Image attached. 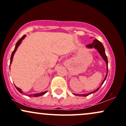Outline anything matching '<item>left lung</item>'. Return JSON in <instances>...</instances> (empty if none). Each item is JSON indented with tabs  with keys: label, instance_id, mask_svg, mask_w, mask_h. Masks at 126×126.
Returning <instances> with one entry per match:
<instances>
[{
	"label": "left lung",
	"instance_id": "left-lung-1",
	"mask_svg": "<svg viewBox=\"0 0 126 126\" xmlns=\"http://www.w3.org/2000/svg\"><path fill=\"white\" fill-rule=\"evenodd\" d=\"M86 47H88V48H94V49H97V51H98L99 53H100V55H101V56H102V58L104 59V60L106 62V63H107V74H106L105 79H104V80H103L102 83H101V86H100L97 89H96L95 90H94V92H90V93H89V94H74L75 95L80 96H86L89 95V94H94V93H95L96 92H97V90L99 89V88L101 87V86L102 85L103 83H104V81H105V80H106V79H107V75H108V58H107V55H106V54H105V48H104V46H103L102 43L101 42H99V40H96V39H94V42H93L92 43H91V44H89V45H86Z\"/></svg>",
	"mask_w": 126,
	"mask_h": 126
}]
</instances>
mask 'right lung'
Returning a JSON list of instances; mask_svg holds the SVG:
<instances>
[{
    "instance_id": "1",
    "label": "right lung",
    "mask_w": 126,
    "mask_h": 126,
    "mask_svg": "<svg viewBox=\"0 0 126 126\" xmlns=\"http://www.w3.org/2000/svg\"><path fill=\"white\" fill-rule=\"evenodd\" d=\"M25 35H24L20 39H19V40L17 42H16V45H15V49H14V51L12 52V54H11V60H10V65H9V67L10 66H11V63H12V59H13V57H14V53H15V52H16V49H17V48L18 46H19V45L21 44V43L22 42V40H23L24 39L25 37ZM15 87H16V89H17L18 91L19 92L21 93V94H23V92L22 91V90L21 89L18 88V87H16V86H15ZM47 92V91H45V92H41V93H39V94H27V95L28 96H31V97H38V96H42L43 95V94H46V93Z\"/></svg>"
}]
</instances>
